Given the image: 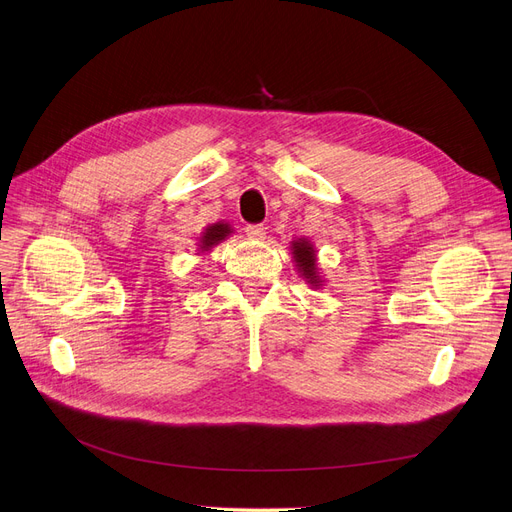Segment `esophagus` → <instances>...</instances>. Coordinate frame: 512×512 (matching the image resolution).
I'll return each instance as SVG.
<instances>
[{
    "label": "esophagus",
    "mask_w": 512,
    "mask_h": 512,
    "mask_svg": "<svg viewBox=\"0 0 512 512\" xmlns=\"http://www.w3.org/2000/svg\"><path fill=\"white\" fill-rule=\"evenodd\" d=\"M246 236L251 240H263L266 238V227L263 225H246Z\"/></svg>",
    "instance_id": "obj_1"
}]
</instances>
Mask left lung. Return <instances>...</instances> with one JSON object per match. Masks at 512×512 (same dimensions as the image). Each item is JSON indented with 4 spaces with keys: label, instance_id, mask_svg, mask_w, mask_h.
<instances>
[{
    "label": "left lung",
    "instance_id": "8db88e82",
    "mask_svg": "<svg viewBox=\"0 0 512 512\" xmlns=\"http://www.w3.org/2000/svg\"><path fill=\"white\" fill-rule=\"evenodd\" d=\"M291 253H293L295 268L301 274V278H304L314 289L323 287L325 280H323V276H320V270H318V257H316V249H314L312 240H308V238L291 240Z\"/></svg>",
    "mask_w": 512,
    "mask_h": 512
}]
</instances>
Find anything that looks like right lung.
<instances>
[{
  "label": "right lung",
  "instance_id": "obj_1",
  "mask_svg": "<svg viewBox=\"0 0 512 512\" xmlns=\"http://www.w3.org/2000/svg\"><path fill=\"white\" fill-rule=\"evenodd\" d=\"M232 225L225 223V221H217V223H211L206 227V230L200 234V242H198V249L200 253H208L211 249H215V246L219 242H223L227 236H232Z\"/></svg>",
  "mask_w": 512,
  "mask_h": 512
}]
</instances>
